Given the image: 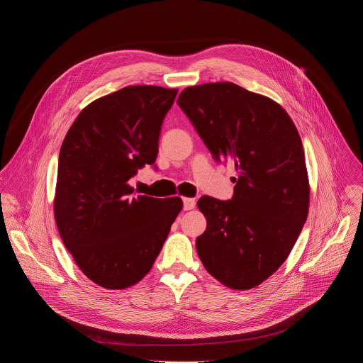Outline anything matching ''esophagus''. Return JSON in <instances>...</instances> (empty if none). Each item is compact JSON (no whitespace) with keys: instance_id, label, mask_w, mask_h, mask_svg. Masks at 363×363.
Segmentation results:
<instances>
[{"instance_id":"34e87169","label":"esophagus","mask_w":363,"mask_h":363,"mask_svg":"<svg viewBox=\"0 0 363 363\" xmlns=\"http://www.w3.org/2000/svg\"><path fill=\"white\" fill-rule=\"evenodd\" d=\"M195 208V199L194 198H184V210L189 211Z\"/></svg>"}]
</instances>
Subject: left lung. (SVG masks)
I'll return each instance as SVG.
<instances>
[{
	"instance_id": "left-lung-1",
	"label": "left lung",
	"mask_w": 363,
	"mask_h": 363,
	"mask_svg": "<svg viewBox=\"0 0 363 363\" xmlns=\"http://www.w3.org/2000/svg\"><path fill=\"white\" fill-rule=\"evenodd\" d=\"M178 105L217 161H233L234 196L205 195L196 252L234 290L262 284L289 257L308 213L310 185L300 135L273 99L231 82L191 86Z\"/></svg>"
}]
</instances>
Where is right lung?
Instances as JSON below:
<instances>
[{"instance_id":"1","label":"right lung","mask_w":363,"mask_h":363,"mask_svg":"<svg viewBox=\"0 0 363 363\" xmlns=\"http://www.w3.org/2000/svg\"><path fill=\"white\" fill-rule=\"evenodd\" d=\"M178 89L128 86L79 113L63 140L55 194L60 237L83 274L123 290L152 269L182 210L179 196L135 195L129 179L158 157Z\"/></svg>"}]
</instances>
